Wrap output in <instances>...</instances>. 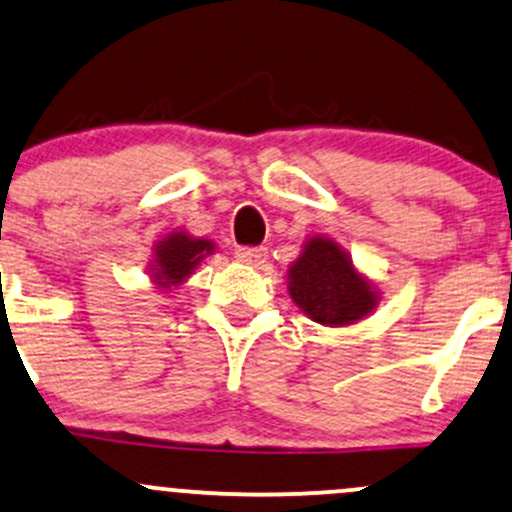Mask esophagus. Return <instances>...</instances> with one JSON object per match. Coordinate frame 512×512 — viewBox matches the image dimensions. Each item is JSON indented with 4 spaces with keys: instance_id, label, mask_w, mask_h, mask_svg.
<instances>
[{
    "instance_id": "esophagus-1",
    "label": "esophagus",
    "mask_w": 512,
    "mask_h": 512,
    "mask_svg": "<svg viewBox=\"0 0 512 512\" xmlns=\"http://www.w3.org/2000/svg\"><path fill=\"white\" fill-rule=\"evenodd\" d=\"M235 257H238V262H243V265L262 267L267 262V247H240V250L235 252Z\"/></svg>"
}]
</instances>
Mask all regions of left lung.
<instances>
[{
  "label": "left lung",
  "mask_w": 512,
  "mask_h": 512,
  "mask_svg": "<svg viewBox=\"0 0 512 512\" xmlns=\"http://www.w3.org/2000/svg\"><path fill=\"white\" fill-rule=\"evenodd\" d=\"M289 296L325 328H345L372 316L381 291L352 262L350 252L330 235H308L286 272Z\"/></svg>",
  "instance_id": "8db88e82"
}]
</instances>
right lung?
<instances>
[{
  "label": "right lung",
  "instance_id": "add662e5",
  "mask_svg": "<svg viewBox=\"0 0 512 512\" xmlns=\"http://www.w3.org/2000/svg\"><path fill=\"white\" fill-rule=\"evenodd\" d=\"M216 243L209 238H196L187 230L177 228L162 235L153 245L148 262V277L155 289L172 291L182 286L196 272V267L213 255Z\"/></svg>",
  "mask_w": 512,
  "mask_h": 512
}]
</instances>
